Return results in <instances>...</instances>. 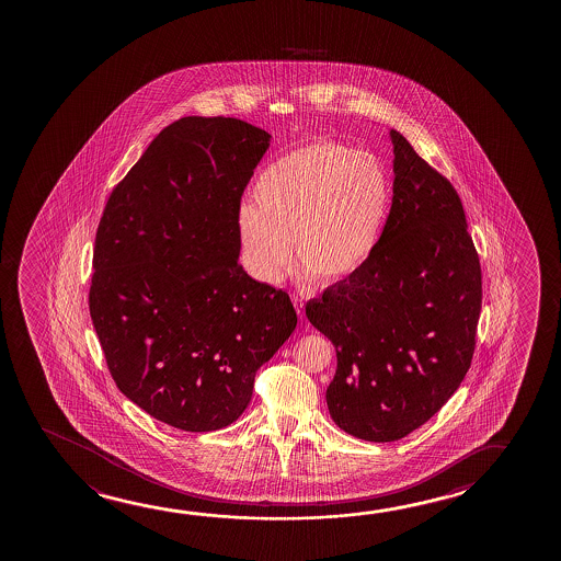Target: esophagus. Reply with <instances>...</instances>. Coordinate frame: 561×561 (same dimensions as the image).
Wrapping results in <instances>:
<instances>
[{
  "instance_id": "esophagus-1",
  "label": "esophagus",
  "mask_w": 561,
  "mask_h": 561,
  "mask_svg": "<svg viewBox=\"0 0 561 561\" xmlns=\"http://www.w3.org/2000/svg\"><path fill=\"white\" fill-rule=\"evenodd\" d=\"M291 300L295 308H297V312H299L300 318H305V310H302L305 302H302V297H300L299 293H293Z\"/></svg>"
}]
</instances>
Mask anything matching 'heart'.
<instances>
[{
  "instance_id": "1",
  "label": "heart",
  "mask_w": 561,
  "mask_h": 561,
  "mask_svg": "<svg viewBox=\"0 0 561 561\" xmlns=\"http://www.w3.org/2000/svg\"><path fill=\"white\" fill-rule=\"evenodd\" d=\"M391 180L376 154L320 141L285 154L254 184L253 207L238 215L241 261L262 284H276L291 261L302 276L337 282L376 251Z\"/></svg>"
}]
</instances>
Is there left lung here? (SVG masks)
<instances>
[{
	"mask_svg": "<svg viewBox=\"0 0 561 561\" xmlns=\"http://www.w3.org/2000/svg\"><path fill=\"white\" fill-rule=\"evenodd\" d=\"M391 213L376 251L308 300L337 371L325 400L353 437L391 443L437 414L468 374L481 312V264L453 184L391 130Z\"/></svg>",
	"mask_w": 561,
	"mask_h": 561,
	"instance_id": "left-lung-1",
	"label": "left lung"
}]
</instances>
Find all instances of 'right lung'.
I'll use <instances>...</instances> for the list:
<instances>
[{
	"mask_svg": "<svg viewBox=\"0 0 561 561\" xmlns=\"http://www.w3.org/2000/svg\"><path fill=\"white\" fill-rule=\"evenodd\" d=\"M268 131L184 116L108 197L93 247L90 314L116 387L182 431L236 422L254 376L289 339L287 293L239 264L241 195Z\"/></svg>",
	"mask_w": 561,
	"mask_h": 561,
	"instance_id": "obj_1",
	"label": "right lung"
}]
</instances>
